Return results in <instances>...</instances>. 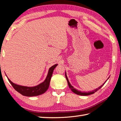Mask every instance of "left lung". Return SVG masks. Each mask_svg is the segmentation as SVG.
Instances as JSON below:
<instances>
[{
	"instance_id": "left-lung-1",
	"label": "left lung",
	"mask_w": 121,
	"mask_h": 121,
	"mask_svg": "<svg viewBox=\"0 0 121 121\" xmlns=\"http://www.w3.org/2000/svg\"><path fill=\"white\" fill-rule=\"evenodd\" d=\"M65 78H66V80H67V82H68V85H69V88H70L71 89V91H72L74 92V93H75V94H77V95H81V96H88V95L94 94L95 92H96L97 91H98V90H99V89L101 88V87L104 86V85L105 83H106V82H107V81H106L103 84V85H101V86H100L99 87H98V88H97V89H95V90H94V91H89V92H82V91H78V90L76 89L75 88H74V87H73L71 85L70 83V82H69V79H68V77H67V76H66V72H65Z\"/></svg>"
}]
</instances>
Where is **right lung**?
<instances>
[{
  "mask_svg": "<svg viewBox=\"0 0 121 121\" xmlns=\"http://www.w3.org/2000/svg\"><path fill=\"white\" fill-rule=\"evenodd\" d=\"M57 64L53 66L49 69V70L47 76L46 77L45 80L43 81V83H40L38 85L34 86V87H27V86H23L17 85L10 80L8 78L9 82L11 84L12 87H13L15 91H17V92L21 95H23L27 97H33L36 96L38 95H42L47 91V90L48 89V87L49 86V84L50 82V79L52 76L53 71L54 69L57 66ZM7 76V75H6Z\"/></svg>",
  "mask_w": 121,
  "mask_h": 121,
  "instance_id": "1",
  "label": "right lung"
}]
</instances>
